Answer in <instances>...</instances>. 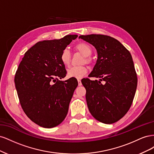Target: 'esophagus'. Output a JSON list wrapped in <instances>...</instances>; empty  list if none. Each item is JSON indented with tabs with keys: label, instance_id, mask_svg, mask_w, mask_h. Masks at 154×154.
Returning <instances> with one entry per match:
<instances>
[{
	"label": "esophagus",
	"instance_id": "esophagus-1",
	"mask_svg": "<svg viewBox=\"0 0 154 154\" xmlns=\"http://www.w3.org/2000/svg\"><path fill=\"white\" fill-rule=\"evenodd\" d=\"M78 85H79V86H81V85H82L81 79H78Z\"/></svg>",
	"mask_w": 154,
	"mask_h": 154
}]
</instances>
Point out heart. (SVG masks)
I'll return each mask as SVG.
<instances>
[{
  "label": "heart",
  "instance_id": "heart-1",
  "mask_svg": "<svg viewBox=\"0 0 154 154\" xmlns=\"http://www.w3.org/2000/svg\"><path fill=\"white\" fill-rule=\"evenodd\" d=\"M75 49L81 54L84 56V59L83 62H85L88 64L91 63V59L89 57L92 54V51L89 45L85 43H79L75 46ZM71 54L68 49H64L61 53L60 57V62L64 66L69 67L71 63ZM88 72V68L85 65H82L79 66H73L70 67L67 70V75L69 77L81 78Z\"/></svg>",
  "mask_w": 154,
  "mask_h": 154
}]
</instances>
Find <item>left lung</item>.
Listing matches in <instances>:
<instances>
[{"label":"left lung","mask_w":154,"mask_h":154,"mask_svg":"<svg viewBox=\"0 0 154 154\" xmlns=\"http://www.w3.org/2000/svg\"><path fill=\"white\" fill-rule=\"evenodd\" d=\"M79 38L92 44L97 53L96 63L88 76L100 80H82L88 110L99 122L114 123L127 113L136 94L137 78L131 54L109 36L92 34Z\"/></svg>","instance_id":"1"}]
</instances>
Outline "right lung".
Returning a JSON list of instances; mask_svg holds the SVG:
<instances>
[{
	"label": "right lung",
	"instance_id": "right-lung-1",
	"mask_svg": "<svg viewBox=\"0 0 154 154\" xmlns=\"http://www.w3.org/2000/svg\"><path fill=\"white\" fill-rule=\"evenodd\" d=\"M77 36L38 42L26 51L17 70L15 83L22 108L40 127H54L67 114L78 81L72 78L59 80L67 73L60 57Z\"/></svg>",
	"mask_w": 154,
	"mask_h": 154
}]
</instances>
